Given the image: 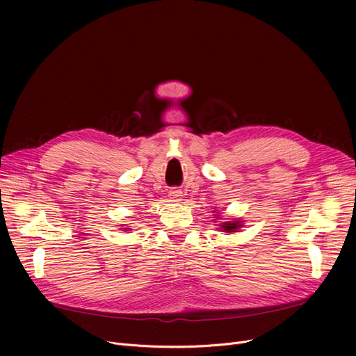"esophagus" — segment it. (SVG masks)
I'll list each match as a JSON object with an SVG mask.
<instances>
[{"mask_svg": "<svg viewBox=\"0 0 356 356\" xmlns=\"http://www.w3.org/2000/svg\"><path fill=\"white\" fill-rule=\"evenodd\" d=\"M168 196H170L172 202H180V200L183 199V193H181V191H179V189L170 191V193H168Z\"/></svg>", "mask_w": 356, "mask_h": 356, "instance_id": "obj_1", "label": "esophagus"}]
</instances>
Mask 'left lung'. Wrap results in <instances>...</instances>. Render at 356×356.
<instances>
[{
	"label": "left lung",
	"instance_id": "1",
	"mask_svg": "<svg viewBox=\"0 0 356 356\" xmlns=\"http://www.w3.org/2000/svg\"><path fill=\"white\" fill-rule=\"evenodd\" d=\"M216 218H218V215H216ZM218 219H220V218H218ZM213 220H216V219H213ZM244 227V220H241V219H234V220H227V222H222V223H219V228L218 229H220V232H238V229L239 228H242Z\"/></svg>",
	"mask_w": 356,
	"mask_h": 356
}]
</instances>
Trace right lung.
Masks as SVG:
<instances>
[{"label":"right lung","mask_w":356,"mask_h":356,"mask_svg":"<svg viewBox=\"0 0 356 356\" xmlns=\"http://www.w3.org/2000/svg\"><path fill=\"white\" fill-rule=\"evenodd\" d=\"M122 229V228H121ZM124 231H129V228H124Z\"/></svg>","instance_id":"right-lung-1"}]
</instances>
